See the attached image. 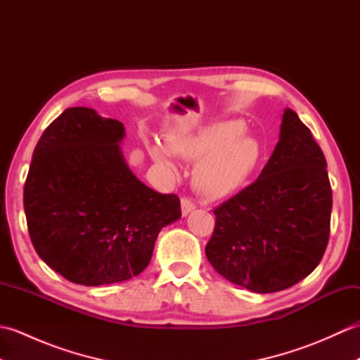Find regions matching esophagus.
Wrapping results in <instances>:
<instances>
[{"instance_id": "34e87169", "label": "esophagus", "mask_w": 360, "mask_h": 360, "mask_svg": "<svg viewBox=\"0 0 360 360\" xmlns=\"http://www.w3.org/2000/svg\"><path fill=\"white\" fill-rule=\"evenodd\" d=\"M195 207H196V205H195V202L192 200H190V198L184 196L181 200V210H182V215H184V217H187L190 212L195 210Z\"/></svg>"}]
</instances>
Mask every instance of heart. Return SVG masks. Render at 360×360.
<instances>
[{"mask_svg":"<svg viewBox=\"0 0 360 360\" xmlns=\"http://www.w3.org/2000/svg\"><path fill=\"white\" fill-rule=\"evenodd\" d=\"M170 149L186 159L196 160L193 184L209 198H226L240 190L262 162V145L249 134L241 120H223L202 127L196 133L172 136ZM147 150L160 167L173 170L172 152L164 143L150 141Z\"/></svg>","mask_w":360,"mask_h":360,"instance_id":"heart-1","label":"heart"}]
</instances>
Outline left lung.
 Here are the masks:
<instances>
[{"label": "left lung", "mask_w": 360, "mask_h": 360, "mask_svg": "<svg viewBox=\"0 0 360 360\" xmlns=\"http://www.w3.org/2000/svg\"><path fill=\"white\" fill-rule=\"evenodd\" d=\"M333 192L311 129L286 108L258 179L213 210L205 257L229 281L278 292L316 269L330 240Z\"/></svg>", "instance_id": "1"}]
</instances>
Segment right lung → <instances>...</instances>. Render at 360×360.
<instances>
[{
	"label": "right lung",
	"mask_w": 360,
	"mask_h": 360,
	"mask_svg": "<svg viewBox=\"0 0 360 360\" xmlns=\"http://www.w3.org/2000/svg\"><path fill=\"white\" fill-rule=\"evenodd\" d=\"M116 119L75 106L44 129L25 184L37 254L77 285L125 281L148 266L160 229L181 218L176 195L136 178L120 151Z\"/></svg>",
	"instance_id": "add662e5"
}]
</instances>
